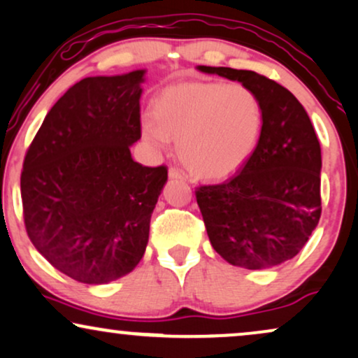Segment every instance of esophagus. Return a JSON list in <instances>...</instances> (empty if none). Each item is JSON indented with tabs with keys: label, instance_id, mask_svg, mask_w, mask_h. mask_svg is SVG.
<instances>
[{
	"label": "esophagus",
	"instance_id": "1",
	"mask_svg": "<svg viewBox=\"0 0 358 358\" xmlns=\"http://www.w3.org/2000/svg\"><path fill=\"white\" fill-rule=\"evenodd\" d=\"M169 176H170V178H178V180H183V182H187V180H188V175L185 173L183 170L176 169V166H171V169L169 170Z\"/></svg>",
	"mask_w": 358,
	"mask_h": 358
}]
</instances>
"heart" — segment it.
<instances>
[{
    "label": "heart",
    "mask_w": 358,
    "mask_h": 358,
    "mask_svg": "<svg viewBox=\"0 0 358 358\" xmlns=\"http://www.w3.org/2000/svg\"><path fill=\"white\" fill-rule=\"evenodd\" d=\"M264 124V104L247 85L189 82L155 98L154 121L142 124V134L160 149L176 141L180 159L194 175L224 180L255 154Z\"/></svg>",
    "instance_id": "b5f03b06"
}]
</instances>
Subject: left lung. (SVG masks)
Listing matches in <instances>:
<instances>
[{"instance_id": "obj_1", "label": "left lung", "mask_w": 358, "mask_h": 358, "mask_svg": "<svg viewBox=\"0 0 358 358\" xmlns=\"http://www.w3.org/2000/svg\"><path fill=\"white\" fill-rule=\"evenodd\" d=\"M198 70L247 85L264 104V132L252 159L224 183L194 193L209 242L224 260L271 268L303 249L321 217L317 136L303 104L273 80L229 66Z\"/></svg>"}]
</instances>
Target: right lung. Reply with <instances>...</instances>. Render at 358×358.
<instances>
[{
  "label": "right lung",
  "instance_id": "obj_1",
  "mask_svg": "<svg viewBox=\"0 0 358 358\" xmlns=\"http://www.w3.org/2000/svg\"><path fill=\"white\" fill-rule=\"evenodd\" d=\"M145 70L88 76L69 88L27 149L21 198L27 236L62 273L103 285L144 257L166 166L131 155L141 139Z\"/></svg>",
  "mask_w": 358,
  "mask_h": 358
}]
</instances>
